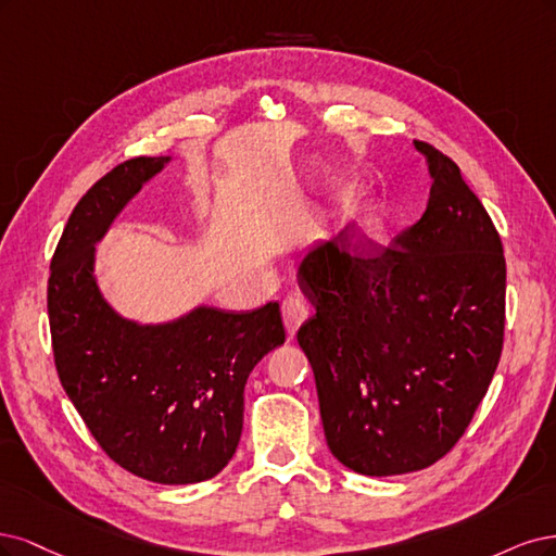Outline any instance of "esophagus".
<instances>
[{"label":"esophagus","mask_w":556,"mask_h":556,"mask_svg":"<svg viewBox=\"0 0 556 556\" xmlns=\"http://www.w3.org/2000/svg\"><path fill=\"white\" fill-rule=\"evenodd\" d=\"M309 314H312V307H309L307 298H304L302 293L286 295V300L281 302L283 326H286V330H289L291 337L298 332V328L304 324V320L309 318Z\"/></svg>","instance_id":"34e87169"}]
</instances>
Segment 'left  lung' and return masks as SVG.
<instances>
[{"label": "left lung", "mask_w": 556, "mask_h": 556, "mask_svg": "<svg viewBox=\"0 0 556 556\" xmlns=\"http://www.w3.org/2000/svg\"><path fill=\"white\" fill-rule=\"evenodd\" d=\"M432 189L422 217L379 247L342 236L302 258L316 314L298 330L330 453L363 476L432 467L496 371L506 324L498 232L453 159L414 140Z\"/></svg>", "instance_id": "8db88e82"}]
</instances>
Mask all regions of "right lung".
Listing matches in <instances>:
<instances>
[{
  "label": "right lung",
  "mask_w": 556,
  "mask_h": 556,
  "mask_svg": "<svg viewBox=\"0 0 556 556\" xmlns=\"http://www.w3.org/2000/svg\"><path fill=\"white\" fill-rule=\"evenodd\" d=\"M168 161H124L78 201L50 263L48 318L62 388L105 455L138 478L191 485L236 455L244 383L286 332L277 302L140 326L103 300L94 244Z\"/></svg>",
  "instance_id": "right-lung-1"
}]
</instances>
